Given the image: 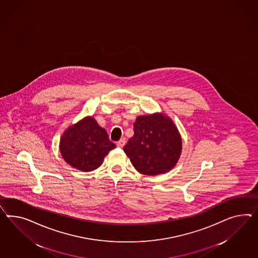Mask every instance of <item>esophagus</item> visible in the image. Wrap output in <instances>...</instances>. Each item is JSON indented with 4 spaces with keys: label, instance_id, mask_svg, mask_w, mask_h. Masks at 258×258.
Masks as SVG:
<instances>
[{
    "label": "esophagus",
    "instance_id": "obj_1",
    "mask_svg": "<svg viewBox=\"0 0 258 258\" xmlns=\"http://www.w3.org/2000/svg\"><path fill=\"white\" fill-rule=\"evenodd\" d=\"M125 140L122 139L120 140V141H118V142L116 143V146H117V147H119V148H122V147L125 146Z\"/></svg>",
    "mask_w": 258,
    "mask_h": 258
}]
</instances>
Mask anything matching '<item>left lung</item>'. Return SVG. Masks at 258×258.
<instances>
[{
    "label": "left lung",
    "instance_id": "left-lung-1",
    "mask_svg": "<svg viewBox=\"0 0 258 258\" xmlns=\"http://www.w3.org/2000/svg\"><path fill=\"white\" fill-rule=\"evenodd\" d=\"M134 135L124 147L134 168L141 174L167 173L180 157L182 141L174 122L162 113L138 116Z\"/></svg>",
    "mask_w": 258,
    "mask_h": 258
}]
</instances>
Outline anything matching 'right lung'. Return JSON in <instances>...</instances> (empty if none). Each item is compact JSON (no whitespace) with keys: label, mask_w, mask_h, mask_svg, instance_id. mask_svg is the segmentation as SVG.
I'll return each mask as SVG.
<instances>
[{"label":"right lung","mask_w":258,"mask_h":258,"mask_svg":"<svg viewBox=\"0 0 258 258\" xmlns=\"http://www.w3.org/2000/svg\"><path fill=\"white\" fill-rule=\"evenodd\" d=\"M115 148L108 133L91 116L70 125L60 140V152L70 166L83 172L99 167L106 155Z\"/></svg>","instance_id":"1"}]
</instances>
